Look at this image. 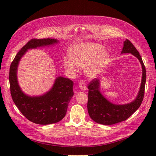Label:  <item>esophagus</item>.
Instances as JSON below:
<instances>
[{
  "label": "esophagus",
  "mask_w": 156,
  "mask_h": 156,
  "mask_svg": "<svg viewBox=\"0 0 156 156\" xmlns=\"http://www.w3.org/2000/svg\"><path fill=\"white\" fill-rule=\"evenodd\" d=\"M79 88L81 89V90H83V91L86 90V89H87L86 84H85V83H84V81H81L79 82Z\"/></svg>",
  "instance_id": "obj_1"
}]
</instances>
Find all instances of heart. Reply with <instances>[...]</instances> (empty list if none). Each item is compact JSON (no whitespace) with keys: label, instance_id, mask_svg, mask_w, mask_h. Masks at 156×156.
<instances>
[{"label":"heart","instance_id":"b5f03b06","mask_svg":"<svg viewBox=\"0 0 156 156\" xmlns=\"http://www.w3.org/2000/svg\"><path fill=\"white\" fill-rule=\"evenodd\" d=\"M69 57L64 58V66L67 72L75 74L76 66L84 68V73L90 78H96L104 69L110 57L108 52L98 43L86 42L72 45L68 51Z\"/></svg>","mask_w":156,"mask_h":156}]
</instances>
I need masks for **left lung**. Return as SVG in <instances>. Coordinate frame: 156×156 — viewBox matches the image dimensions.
Wrapping results in <instances>:
<instances>
[{"label": "left lung", "instance_id": "1", "mask_svg": "<svg viewBox=\"0 0 156 156\" xmlns=\"http://www.w3.org/2000/svg\"><path fill=\"white\" fill-rule=\"evenodd\" d=\"M121 53H131L137 58L142 66V80L137 96L127 104H114L102 95L100 90V80L94 79L89 83L87 108L89 116L96 123L103 125H112L127 120L138 109L142 103L146 83V69L142 58L131 42L126 40Z\"/></svg>", "mask_w": 156, "mask_h": 156}]
</instances>
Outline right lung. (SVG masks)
Listing matches in <instances>:
<instances>
[{
    "label": "right lung",
    "instance_id": "obj_1",
    "mask_svg": "<svg viewBox=\"0 0 156 156\" xmlns=\"http://www.w3.org/2000/svg\"><path fill=\"white\" fill-rule=\"evenodd\" d=\"M56 39H32L18 52L10 65L9 81L12 100L19 110L33 123L47 125L62 120L73 96V83L69 79L58 77L50 90L41 96H29L22 91L17 81V68L22 56L30 49L57 44Z\"/></svg>",
    "mask_w": 156,
    "mask_h": 156
}]
</instances>
